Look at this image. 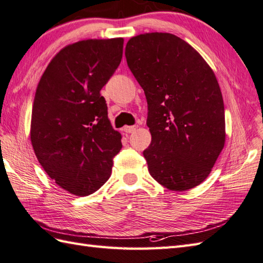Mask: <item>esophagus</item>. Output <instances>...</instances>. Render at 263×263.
I'll list each match as a JSON object with an SVG mask.
<instances>
[{"label": "esophagus", "instance_id": "1", "mask_svg": "<svg viewBox=\"0 0 263 263\" xmlns=\"http://www.w3.org/2000/svg\"><path fill=\"white\" fill-rule=\"evenodd\" d=\"M136 130H137V126H124V128H123V131L125 133H132Z\"/></svg>", "mask_w": 263, "mask_h": 263}]
</instances>
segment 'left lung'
Returning <instances> with one entry per match:
<instances>
[{
  "instance_id": "left-lung-1",
  "label": "left lung",
  "mask_w": 263,
  "mask_h": 263,
  "mask_svg": "<svg viewBox=\"0 0 263 263\" xmlns=\"http://www.w3.org/2000/svg\"><path fill=\"white\" fill-rule=\"evenodd\" d=\"M125 57L148 103L152 143L143 156L150 175L172 191L195 187L225 146L224 100L214 71L168 32L132 37Z\"/></svg>"
}]
</instances>
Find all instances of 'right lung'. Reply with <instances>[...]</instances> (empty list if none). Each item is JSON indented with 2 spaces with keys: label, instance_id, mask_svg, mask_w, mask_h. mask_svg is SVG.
<instances>
[{
  "label": "right lung",
  "instance_id": "1",
  "mask_svg": "<svg viewBox=\"0 0 263 263\" xmlns=\"http://www.w3.org/2000/svg\"><path fill=\"white\" fill-rule=\"evenodd\" d=\"M123 43L120 37L70 44L52 59L36 89L32 149L47 175L78 197L104 185L122 148L100 90L121 63Z\"/></svg>",
  "mask_w": 263,
  "mask_h": 263
}]
</instances>
